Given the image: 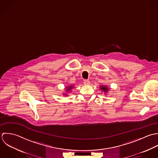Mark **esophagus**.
<instances>
[{"mask_svg":"<svg viewBox=\"0 0 158 158\" xmlns=\"http://www.w3.org/2000/svg\"><path fill=\"white\" fill-rule=\"evenodd\" d=\"M90 84V81H89V80H84V85H89Z\"/></svg>","mask_w":158,"mask_h":158,"instance_id":"1","label":"esophagus"}]
</instances>
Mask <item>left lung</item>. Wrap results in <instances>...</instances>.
I'll return each mask as SVG.
<instances>
[{"mask_svg":"<svg viewBox=\"0 0 158 158\" xmlns=\"http://www.w3.org/2000/svg\"><path fill=\"white\" fill-rule=\"evenodd\" d=\"M99 89L101 91H102L104 93V94H106V93H107L109 91L110 88H109L107 85H100L99 86Z\"/></svg>","mask_w":158,"mask_h":158,"instance_id":"1","label":"left lung"}]
</instances>
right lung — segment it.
Segmentation results:
<instances>
[{"mask_svg": "<svg viewBox=\"0 0 158 158\" xmlns=\"http://www.w3.org/2000/svg\"><path fill=\"white\" fill-rule=\"evenodd\" d=\"M73 88H74L73 85H68V86H66L64 88L65 89L64 92H66V94H63V96H68V94L69 93Z\"/></svg>", "mask_w": 158, "mask_h": 158, "instance_id": "add662e5", "label": "right lung"}]
</instances>
